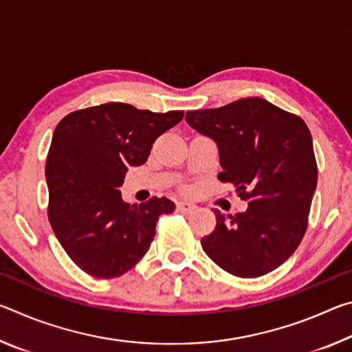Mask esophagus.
<instances>
[{
	"instance_id": "esophagus-1",
	"label": "esophagus",
	"mask_w": 352,
	"mask_h": 352,
	"mask_svg": "<svg viewBox=\"0 0 352 352\" xmlns=\"http://www.w3.org/2000/svg\"><path fill=\"white\" fill-rule=\"evenodd\" d=\"M177 208H178V211H182L184 214L194 212L195 210H197V206H195L194 204H190V201H178Z\"/></svg>"
}]
</instances>
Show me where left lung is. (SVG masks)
I'll list each match as a JSON object with an SVG mask.
<instances>
[{"label":"left lung","mask_w":352,"mask_h":352,"mask_svg":"<svg viewBox=\"0 0 352 352\" xmlns=\"http://www.w3.org/2000/svg\"><path fill=\"white\" fill-rule=\"evenodd\" d=\"M186 121L216 141L219 180L248 200L245 212L214 211L216 228L201 247L231 275H267L294 254L307 230L318 169L306 122L261 98L186 111Z\"/></svg>","instance_id":"obj_1"}]
</instances>
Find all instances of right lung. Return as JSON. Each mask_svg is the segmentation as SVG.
Listing matches in <instances>:
<instances>
[{"mask_svg": "<svg viewBox=\"0 0 352 352\" xmlns=\"http://www.w3.org/2000/svg\"><path fill=\"white\" fill-rule=\"evenodd\" d=\"M183 115L107 102L57 124L46 158L47 219L71 261L88 275L111 279L129 272L147 253L160 216L175 210L168 197L129 205L118 188Z\"/></svg>", "mask_w": 352, "mask_h": 352, "instance_id": "add662e5", "label": "right lung"}]
</instances>
